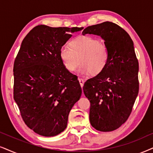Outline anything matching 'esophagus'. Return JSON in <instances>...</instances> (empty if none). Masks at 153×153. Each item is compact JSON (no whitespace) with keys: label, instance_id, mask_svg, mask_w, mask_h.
<instances>
[{"label":"esophagus","instance_id":"34e87169","mask_svg":"<svg viewBox=\"0 0 153 153\" xmlns=\"http://www.w3.org/2000/svg\"><path fill=\"white\" fill-rule=\"evenodd\" d=\"M78 80H79V82H80V86L82 88L83 85H84V82H85L84 80H83V79H82V78H79Z\"/></svg>","mask_w":153,"mask_h":153}]
</instances>
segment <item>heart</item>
I'll return each mask as SVG.
<instances>
[{
  "mask_svg": "<svg viewBox=\"0 0 153 153\" xmlns=\"http://www.w3.org/2000/svg\"><path fill=\"white\" fill-rule=\"evenodd\" d=\"M63 66L69 72H73L80 63L78 72L81 75L101 73L109 62V51L105 44L93 36L81 35L69 42V47L63 46L59 52Z\"/></svg>",
  "mask_w": 153,
  "mask_h": 153,
  "instance_id": "heart-1",
  "label": "heart"
}]
</instances>
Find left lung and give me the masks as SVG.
Masks as SVG:
<instances>
[{
	"mask_svg": "<svg viewBox=\"0 0 153 153\" xmlns=\"http://www.w3.org/2000/svg\"><path fill=\"white\" fill-rule=\"evenodd\" d=\"M82 34L100 36L109 49L107 67L85 82L83 92L90 102L92 126L103 132L114 131L128 119L138 94V61L133 42L111 22L89 26Z\"/></svg>",
	"mask_w": 153,
	"mask_h": 153,
	"instance_id": "1",
	"label": "left lung"
}]
</instances>
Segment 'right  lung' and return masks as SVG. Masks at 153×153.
Here are the masks:
<instances>
[{
    "instance_id": "add662e5",
    "label": "right lung",
    "mask_w": 153,
    "mask_h": 153,
    "mask_svg": "<svg viewBox=\"0 0 153 153\" xmlns=\"http://www.w3.org/2000/svg\"><path fill=\"white\" fill-rule=\"evenodd\" d=\"M82 27L37 25L24 38L14 62V100L25 124L43 136L67 127L69 112L80 99L78 78L68 71L60 49Z\"/></svg>"
}]
</instances>
